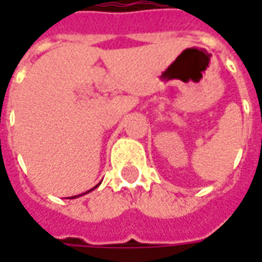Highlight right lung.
<instances>
[{"instance_id": "right-lung-1", "label": "right lung", "mask_w": 262, "mask_h": 262, "mask_svg": "<svg viewBox=\"0 0 262 262\" xmlns=\"http://www.w3.org/2000/svg\"><path fill=\"white\" fill-rule=\"evenodd\" d=\"M90 191H92V189H90ZM90 191H88V192H90ZM77 196H80V195H77Z\"/></svg>"}]
</instances>
